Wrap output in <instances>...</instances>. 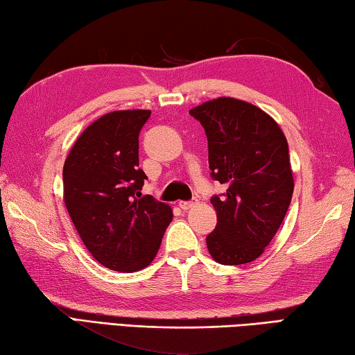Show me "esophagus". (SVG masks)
Segmentation results:
<instances>
[{"label": "esophagus", "instance_id": "34e87169", "mask_svg": "<svg viewBox=\"0 0 355 355\" xmlns=\"http://www.w3.org/2000/svg\"><path fill=\"white\" fill-rule=\"evenodd\" d=\"M195 205H196L195 201H181L179 202V207H181L182 211H189V209H191Z\"/></svg>", "mask_w": 355, "mask_h": 355}]
</instances>
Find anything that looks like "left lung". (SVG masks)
<instances>
[{"label":"left lung","instance_id":"left-lung-1","mask_svg":"<svg viewBox=\"0 0 355 355\" xmlns=\"http://www.w3.org/2000/svg\"><path fill=\"white\" fill-rule=\"evenodd\" d=\"M207 137L217 226L207 234L211 257L223 266L247 264L274 239L293 198L294 181L286 137L263 110L220 97L189 112Z\"/></svg>","mask_w":355,"mask_h":355}]
</instances>
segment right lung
Returning a JSON list of instances; mask_svg holds the SVG:
<instances>
[{
	"label": "right lung",
	"mask_w": 355,
	"mask_h": 355,
	"mask_svg": "<svg viewBox=\"0 0 355 355\" xmlns=\"http://www.w3.org/2000/svg\"><path fill=\"white\" fill-rule=\"evenodd\" d=\"M149 110L103 114L86 127L62 170L64 202L88 252L116 272L153 263L173 220L171 207L141 196L138 137Z\"/></svg>",
	"instance_id": "obj_1"
}]
</instances>
